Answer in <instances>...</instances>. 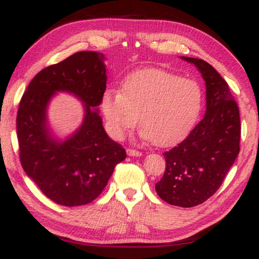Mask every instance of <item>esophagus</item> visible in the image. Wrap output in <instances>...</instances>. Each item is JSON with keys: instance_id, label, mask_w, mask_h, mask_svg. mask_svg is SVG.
<instances>
[{"instance_id": "esophagus-1", "label": "esophagus", "mask_w": 259, "mask_h": 259, "mask_svg": "<svg viewBox=\"0 0 259 259\" xmlns=\"http://www.w3.org/2000/svg\"><path fill=\"white\" fill-rule=\"evenodd\" d=\"M126 154L129 156H142L143 153L140 151L134 150V148H128V150H126Z\"/></svg>"}]
</instances>
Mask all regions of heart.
<instances>
[{"label": "heart", "mask_w": 259, "mask_h": 259, "mask_svg": "<svg viewBox=\"0 0 259 259\" xmlns=\"http://www.w3.org/2000/svg\"><path fill=\"white\" fill-rule=\"evenodd\" d=\"M202 99V89L196 81L163 69L146 68L129 74L120 93L105 91L100 106L113 138H123L139 119L144 138L159 147H168L190 133Z\"/></svg>", "instance_id": "1"}]
</instances>
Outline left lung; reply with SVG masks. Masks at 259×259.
Masks as SVG:
<instances>
[{
    "label": "left lung",
    "mask_w": 259,
    "mask_h": 259,
    "mask_svg": "<svg viewBox=\"0 0 259 259\" xmlns=\"http://www.w3.org/2000/svg\"><path fill=\"white\" fill-rule=\"evenodd\" d=\"M207 88L204 117L181 144L164 152L165 171L155 184L166 203L195 207L212 196L240 152V113L229 84L207 61L190 57Z\"/></svg>",
    "instance_id": "8db88e82"
}]
</instances>
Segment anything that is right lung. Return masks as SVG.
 <instances>
[{"mask_svg": "<svg viewBox=\"0 0 259 259\" xmlns=\"http://www.w3.org/2000/svg\"><path fill=\"white\" fill-rule=\"evenodd\" d=\"M105 56L80 51L36 75L21 97L17 136L21 165L47 198L75 207L93 202L107 185L124 148L108 137L98 115L106 89ZM58 91L73 93L85 104L82 125L64 142L51 135L46 107Z\"/></svg>", "mask_w": 259, "mask_h": 259, "instance_id": "right-lung-1", "label": "right lung"}]
</instances>
